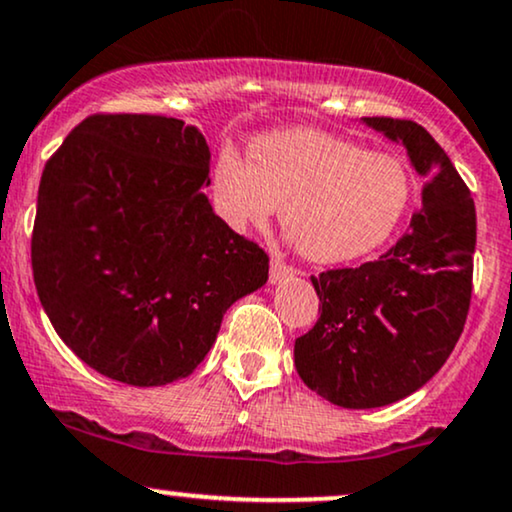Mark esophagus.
<instances>
[{
  "instance_id": "1",
  "label": "esophagus",
  "mask_w": 512,
  "mask_h": 512,
  "mask_svg": "<svg viewBox=\"0 0 512 512\" xmlns=\"http://www.w3.org/2000/svg\"><path fill=\"white\" fill-rule=\"evenodd\" d=\"M288 276H293V267L281 260V257H272V264H269V281L281 283L286 281Z\"/></svg>"
}]
</instances>
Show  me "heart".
Instances as JSON below:
<instances>
[{"instance_id": "heart-1", "label": "heart", "mask_w": 512, "mask_h": 512, "mask_svg": "<svg viewBox=\"0 0 512 512\" xmlns=\"http://www.w3.org/2000/svg\"><path fill=\"white\" fill-rule=\"evenodd\" d=\"M214 205L233 229H264L281 209L295 250L315 262H348L386 243L410 200L396 157L336 135L293 128L250 145V162L221 152Z\"/></svg>"}]
</instances>
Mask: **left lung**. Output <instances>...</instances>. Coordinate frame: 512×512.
I'll use <instances>...</instances> for the list:
<instances>
[{"instance_id": "8db88e82", "label": "left lung", "mask_w": 512, "mask_h": 512, "mask_svg": "<svg viewBox=\"0 0 512 512\" xmlns=\"http://www.w3.org/2000/svg\"><path fill=\"white\" fill-rule=\"evenodd\" d=\"M365 123L405 145L424 186L408 231L379 260L312 276L319 319L295 338V369L350 410L396 403L443 367L470 310L477 243L470 188L432 135L389 116Z\"/></svg>"}]
</instances>
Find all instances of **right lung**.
<instances>
[{"label":"right lung","instance_id":"add662e5","mask_svg":"<svg viewBox=\"0 0 512 512\" xmlns=\"http://www.w3.org/2000/svg\"><path fill=\"white\" fill-rule=\"evenodd\" d=\"M205 135L159 114H92L47 159L30 260L85 365L128 386L188 377L269 257L214 214Z\"/></svg>","mask_w":512,"mask_h":512}]
</instances>
